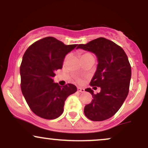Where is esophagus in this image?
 <instances>
[{
	"mask_svg": "<svg viewBox=\"0 0 148 148\" xmlns=\"http://www.w3.org/2000/svg\"><path fill=\"white\" fill-rule=\"evenodd\" d=\"M77 90L80 92H85V89L84 88H77Z\"/></svg>",
	"mask_w": 148,
	"mask_h": 148,
	"instance_id": "1",
	"label": "esophagus"
}]
</instances>
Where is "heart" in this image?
<instances>
[{
  "label": "heart",
  "mask_w": 148,
  "mask_h": 148,
  "mask_svg": "<svg viewBox=\"0 0 148 148\" xmlns=\"http://www.w3.org/2000/svg\"><path fill=\"white\" fill-rule=\"evenodd\" d=\"M92 56V55L90 53H83L82 55H81V58H83L87 57V56ZM68 58H69V55H67V56L64 58V62H65V61H67V59H68ZM77 81L78 82H81V80L80 79H77Z\"/></svg>",
  "instance_id": "obj_1"
}]
</instances>
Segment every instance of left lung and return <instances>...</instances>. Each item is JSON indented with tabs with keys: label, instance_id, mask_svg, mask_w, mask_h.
Here are the masks:
<instances>
[{
	"label": "left lung",
	"instance_id": "8db88e82",
	"mask_svg": "<svg viewBox=\"0 0 148 148\" xmlns=\"http://www.w3.org/2000/svg\"><path fill=\"white\" fill-rule=\"evenodd\" d=\"M76 49L93 53L98 60L90 86L100 87L101 90L94 94L91 88L86 89L93 99L85 106V115L92 121L111 118L120 109L129 93L132 69L127 54L120 46L104 37L79 45Z\"/></svg>",
	"mask_w": 148,
	"mask_h": 148
}]
</instances>
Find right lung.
Here are the masks:
<instances>
[{
    "label": "right lung",
    "instance_id": "obj_1",
    "mask_svg": "<svg viewBox=\"0 0 148 148\" xmlns=\"http://www.w3.org/2000/svg\"><path fill=\"white\" fill-rule=\"evenodd\" d=\"M76 46L47 37L25 51L20 67L21 91L31 111L40 118L53 120L60 116L64 101L77 90L74 85L62 87L53 79L62 67L65 56Z\"/></svg>",
    "mask_w": 148,
    "mask_h": 148
}]
</instances>
